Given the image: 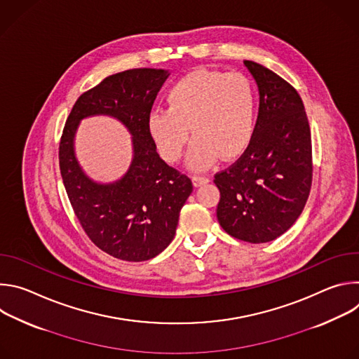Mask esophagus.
Segmentation results:
<instances>
[{"instance_id": "esophagus-1", "label": "esophagus", "mask_w": 359, "mask_h": 359, "mask_svg": "<svg viewBox=\"0 0 359 359\" xmlns=\"http://www.w3.org/2000/svg\"><path fill=\"white\" fill-rule=\"evenodd\" d=\"M191 180H193V184L197 187V186H201V184H206L210 182L209 177L206 176H201V175H193L191 176Z\"/></svg>"}]
</instances>
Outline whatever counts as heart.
Returning <instances> with one entry per match:
<instances>
[{
    "mask_svg": "<svg viewBox=\"0 0 359 359\" xmlns=\"http://www.w3.org/2000/svg\"><path fill=\"white\" fill-rule=\"evenodd\" d=\"M255 97L238 74L197 69L180 78L168 93V108L149 115V132L168 162H177L190 137V163L203 169L219 155L233 159L247 147L254 130Z\"/></svg>",
    "mask_w": 359,
    "mask_h": 359,
    "instance_id": "b5f03b06",
    "label": "heart"
}]
</instances>
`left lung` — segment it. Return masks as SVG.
I'll return each mask as SVG.
<instances>
[{
	"instance_id": "obj_1",
	"label": "left lung",
	"mask_w": 359,
	"mask_h": 359,
	"mask_svg": "<svg viewBox=\"0 0 359 359\" xmlns=\"http://www.w3.org/2000/svg\"><path fill=\"white\" fill-rule=\"evenodd\" d=\"M257 82L259 116L247 149L216 173L217 220L234 238L267 243L299 217L313 182L311 130L298 92L269 68L244 61Z\"/></svg>"
}]
</instances>
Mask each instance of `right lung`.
<instances>
[{
	"label": "right lung",
	"instance_id": "1",
	"mask_svg": "<svg viewBox=\"0 0 359 359\" xmlns=\"http://www.w3.org/2000/svg\"><path fill=\"white\" fill-rule=\"evenodd\" d=\"M169 72L139 68L105 78L82 93L67 119L60 143V169L72 209L92 243L112 257L146 262L173 240L179 213L193 191L191 180L161 159L149 132V115ZM108 114L133 135L134 159L114 184L88 178L74 156L79 122Z\"/></svg>",
	"mask_w": 359,
	"mask_h": 359
}]
</instances>
